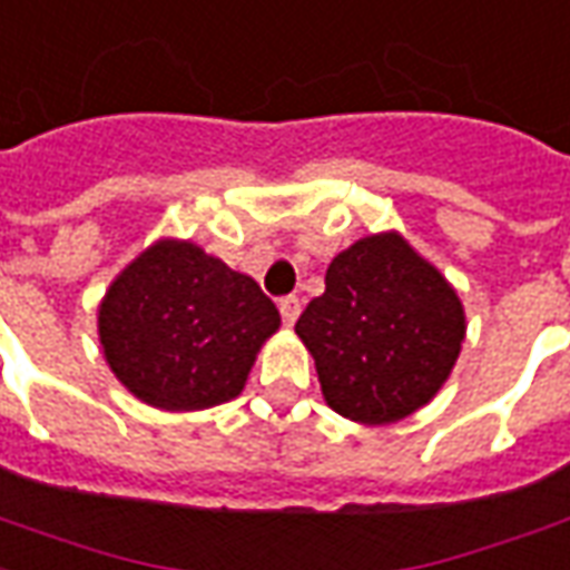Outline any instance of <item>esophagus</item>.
<instances>
[{"mask_svg":"<svg viewBox=\"0 0 570 570\" xmlns=\"http://www.w3.org/2000/svg\"><path fill=\"white\" fill-rule=\"evenodd\" d=\"M278 313H282V322L292 328L294 322H297V316H301V297H294V294L282 297V301H278Z\"/></svg>","mask_w":570,"mask_h":570,"instance_id":"obj_1","label":"esophagus"}]
</instances>
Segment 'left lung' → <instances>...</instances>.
Here are the masks:
<instances>
[{
	"label": "left lung",
	"mask_w": 570,
	"mask_h": 570,
	"mask_svg": "<svg viewBox=\"0 0 570 570\" xmlns=\"http://www.w3.org/2000/svg\"><path fill=\"white\" fill-rule=\"evenodd\" d=\"M322 395L356 423H393L433 399L460 356L458 292L399 233L365 236L331 261L325 294L297 318Z\"/></svg>",
	"instance_id": "obj_1"
}]
</instances>
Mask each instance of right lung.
Returning a JSON list of instances; mask_svg holds the SVG:
<instances>
[{
  "instance_id": "obj_1",
  "label": "right lung",
  "mask_w": 570,
  "mask_h": 570,
  "mask_svg": "<svg viewBox=\"0 0 570 570\" xmlns=\"http://www.w3.org/2000/svg\"><path fill=\"white\" fill-rule=\"evenodd\" d=\"M278 322L276 304L252 276L177 239L135 257L98 309L112 374L140 402L165 411L236 399Z\"/></svg>"
}]
</instances>
